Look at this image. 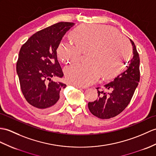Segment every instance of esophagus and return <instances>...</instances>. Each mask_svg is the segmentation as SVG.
Instances as JSON below:
<instances>
[{
  "instance_id": "obj_1",
  "label": "esophagus",
  "mask_w": 156,
  "mask_h": 156,
  "mask_svg": "<svg viewBox=\"0 0 156 156\" xmlns=\"http://www.w3.org/2000/svg\"><path fill=\"white\" fill-rule=\"evenodd\" d=\"M69 85H70V86H73L76 87V88H82V89H84V88H86V87H85V86H80L75 85V84H71V83H70Z\"/></svg>"
}]
</instances>
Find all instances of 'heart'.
Here are the masks:
<instances>
[{
	"instance_id": "obj_1",
	"label": "heart",
	"mask_w": 156,
	"mask_h": 156,
	"mask_svg": "<svg viewBox=\"0 0 156 156\" xmlns=\"http://www.w3.org/2000/svg\"><path fill=\"white\" fill-rule=\"evenodd\" d=\"M70 37L76 45L62 43L57 55L63 63L76 62L88 53L86 62L67 66L64 74L71 84L88 86L100 76L109 79L117 76L124 68L131 53L128 42L118 32L102 24H82L72 31Z\"/></svg>"
}]
</instances>
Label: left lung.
Masks as SVG:
<instances>
[{"mask_svg":"<svg viewBox=\"0 0 156 156\" xmlns=\"http://www.w3.org/2000/svg\"><path fill=\"white\" fill-rule=\"evenodd\" d=\"M133 58L128 62L126 69L118 74L113 81L104 86V90H98L99 98L94 102H89L88 109L95 116L100 119H110L120 114L130 102L140 82V57L134 43Z\"/></svg>","mask_w":156,"mask_h":156,"instance_id":"1","label":"left lung"}]
</instances>
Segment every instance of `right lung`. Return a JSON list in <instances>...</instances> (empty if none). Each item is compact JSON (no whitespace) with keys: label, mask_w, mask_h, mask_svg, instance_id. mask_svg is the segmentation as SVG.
I'll return each instance as SVG.
<instances>
[{"label":"right lung","mask_w":156,"mask_h":156,"mask_svg":"<svg viewBox=\"0 0 156 156\" xmlns=\"http://www.w3.org/2000/svg\"><path fill=\"white\" fill-rule=\"evenodd\" d=\"M74 24L61 22L42 29L29 38L20 50L16 72L21 90L27 102L38 110L53 111L62 102V91L66 85L51 78L63 77L56 50Z\"/></svg>","instance_id":"obj_1"}]
</instances>
